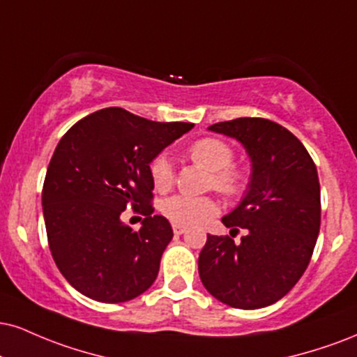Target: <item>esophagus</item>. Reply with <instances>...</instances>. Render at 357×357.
<instances>
[{"mask_svg":"<svg viewBox=\"0 0 357 357\" xmlns=\"http://www.w3.org/2000/svg\"><path fill=\"white\" fill-rule=\"evenodd\" d=\"M173 231H174V234H184L188 231V227L186 226H181V225H173Z\"/></svg>","mask_w":357,"mask_h":357,"instance_id":"esophagus-1","label":"esophagus"}]
</instances>
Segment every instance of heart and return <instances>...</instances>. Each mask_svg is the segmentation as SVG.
Masks as SVG:
<instances>
[{
    "label": "heart",
    "instance_id": "b5f03b06",
    "mask_svg": "<svg viewBox=\"0 0 357 357\" xmlns=\"http://www.w3.org/2000/svg\"><path fill=\"white\" fill-rule=\"evenodd\" d=\"M191 161L209 173L208 186L227 199H236L246 191L249 173L246 167L233 165L234 151L218 137H201L188 149ZM149 173L158 191H167L174 183V169L166 154H160L149 165ZM218 206L211 197L171 196L162 201L161 213L174 225L195 226L216 214Z\"/></svg>",
    "mask_w": 357,
    "mask_h": 357
}]
</instances>
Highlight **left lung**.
Masks as SVG:
<instances>
[{"mask_svg":"<svg viewBox=\"0 0 357 357\" xmlns=\"http://www.w3.org/2000/svg\"><path fill=\"white\" fill-rule=\"evenodd\" d=\"M209 131L234 137L251 160L246 196L222 218L246 236L208 234L197 261L199 278L218 301L259 309L279 301L306 271L321 226L317 169L301 141L264 118L216 123Z\"/></svg>","mask_w":357,"mask_h":357,"instance_id":"obj_1","label":"left lung"}]
</instances>
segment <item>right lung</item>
<instances>
[{
	"label": "right lung",
	"instance_id": "obj_1",
	"mask_svg": "<svg viewBox=\"0 0 357 357\" xmlns=\"http://www.w3.org/2000/svg\"><path fill=\"white\" fill-rule=\"evenodd\" d=\"M192 126L106 108L73 124L56 146L43 214L54 263L81 294L124 303L151 287L173 229L153 216L149 165ZM126 207L145 216L139 231L121 221Z\"/></svg>",
	"mask_w": 357,
	"mask_h": 357
}]
</instances>
